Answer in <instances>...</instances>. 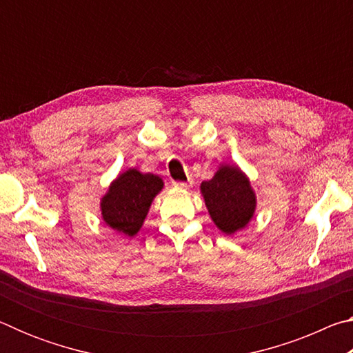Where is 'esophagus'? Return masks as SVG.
<instances>
[{"label": "esophagus", "instance_id": "esophagus-1", "mask_svg": "<svg viewBox=\"0 0 353 353\" xmlns=\"http://www.w3.org/2000/svg\"><path fill=\"white\" fill-rule=\"evenodd\" d=\"M191 185H193V181H191V179H188L187 182H174V187H176V188H182V190L190 188Z\"/></svg>", "mask_w": 353, "mask_h": 353}]
</instances>
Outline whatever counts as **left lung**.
Instances as JSON below:
<instances>
[{"instance_id": "left-lung-1", "label": "left lung", "mask_w": 353, "mask_h": 353, "mask_svg": "<svg viewBox=\"0 0 353 353\" xmlns=\"http://www.w3.org/2000/svg\"><path fill=\"white\" fill-rule=\"evenodd\" d=\"M201 194L214 225L225 235L248 227L256 210L249 177L235 163H221L210 181L201 183Z\"/></svg>"}]
</instances>
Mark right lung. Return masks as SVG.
Returning a JSON list of instances; mask_svg holds the SVG:
<instances>
[{
	"label": "right lung",
	"instance_id": "right-lung-1",
	"mask_svg": "<svg viewBox=\"0 0 353 353\" xmlns=\"http://www.w3.org/2000/svg\"><path fill=\"white\" fill-rule=\"evenodd\" d=\"M162 177L129 168L110 182L101 198L99 208L104 224L126 236H135L145 224L155 196L163 190Z\"/></svg>",
	"mask_w": 353,
	"mask_h": 353
}]
</instances>
